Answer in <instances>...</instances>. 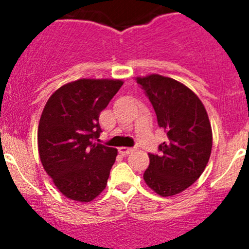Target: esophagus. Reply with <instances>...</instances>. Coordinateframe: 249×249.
<instances>
[{
    "label": "esophagus",
    "instance_id": "obj_1",
    "mask_svg": "<svg viewBox=\"0 0 249 249\" xmlns=\"http://www.w3.org/2000/svg\"><path fill=\"white\" fill-rule=\"evenodd\" d=\"M134 148H126V147H120L119 148V152L122 153V154H130V153L134 152Z\"/></svg>",
    "mask_w": 249,
    "mask_h": 249
}]
</instances>
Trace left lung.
I'll return each mask as SVG.
<instances>
[{
    "label": "left lung",
    "mask_w": 249,
    "mask_h": 249,
    "mask_svg": "<svg viewBox=\"0 0 249 249\" xmlns=\"http://www.w3.org/2000/svg\"><path fill=\"white\" fill-rule=\"evenodd\" d=\"M155 110L158 125L166 132L159 154L149 155L143 179L161 196L189 188L201 176L212 150V129L199 97L172 78L137 77Z\"/></svg>",
    "instance_id": "left-lung-1"
}]
</instances>
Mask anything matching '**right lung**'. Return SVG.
I'll return each instance as SVG.
<instances>
[{"label": "right lung", "mask_w": 249, "mask_h": 249, "mask_svg": "<svg viewBox=\"0 0 249 249\" xmlns=\"http://www.w3.org/2000/svg\"><path fill=\"white\" fill-rule=\"evenodd\" d=\"M123 82L78 79L56 90L38 125V153L55 187L69 199L89 202L106 188L118 150L95 142L102 132L100 113Z\"/></svg>", "instance_id": "right-lung-1"}]
</instances>
